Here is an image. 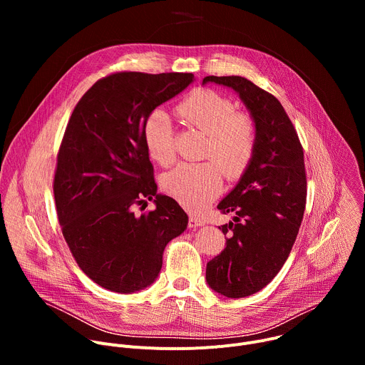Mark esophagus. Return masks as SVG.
<instances>
[{"mask_svg": "<svg viewBox=\"0 0 365 365\" xmlns=\"http://www.w3.org/2000/svg\"><path fill=\"white\" fill-rule=\"evenodd\" d=\"M202 225H205V221L200 218V217H197V215H189V227L190 228H196V227H202Z\"/></svg>", "mask_w": 365, "mask_h": 365, "instance_id": "1", "label": "esophagus"}]
</instances>
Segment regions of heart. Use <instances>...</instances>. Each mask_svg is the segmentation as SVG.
I'll return each mask as SVG.
<instances>
[{
  "instance_id": "obj_1",
  "label": "heart",
  "mask_w": 365,
  "mask_h": 365,
  "mask_svg": "<svg viewBox=\"0 0 365 365\" xmlns=\"http://www.w3.org/2000/svg\"><path fill=\"white\" fill-rule=\"evenodd\" d=\"M231 98L207 88L189 92L176 106L179 120L206 135L202 163H180L163 176V190L187 210H199L221 189L222 175L228 180L240 179L250 168L258 143L255 120L235 111ZM143 140L150 158L162 166L173 163L176 148L173 123L162 111L154 110L143 125Z\"/></svg>"
}]
</instances>
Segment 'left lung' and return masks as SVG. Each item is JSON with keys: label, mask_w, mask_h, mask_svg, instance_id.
<instances>
[{"label": "left lung", "mask_w": 365, "mask_h": 365, "mask_svg": "<svg viewBox=\"0 0 365 365\" xmlns=\"http://www.w3.org/2000/svg\"><path fill=\"white\" fill-rule=\"evenodd\" d=\"M237 91L258 128L254 159L218 210L225 248L206 264V282L227 297H245L280 272L296 241L306 206V170L299 135L279 99L242 76H206Z\"/></svg>", "instance_id": "1"}]
</instances>
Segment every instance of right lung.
I'll use <instances>...</instances> for the list:
<instances>
[{
	"label": "right lung",
	"mask_w": 365,
	"mask_h": 365,
	"mask_svg": "<svg viewBox=\"0 0 365 365\" xmlns=\"http://www.w3.org/2000/svg\"><path fill=\"white\" fill-rule=\"evenodd\" d=\"M192 81V73L115 72L96 81L69 118L53 179L58 220L75 262L103 289L151 284L168 242L187 225L179 203L155 193L143 125ZM154 195L155 210L134 216Z\"/></svg>",
	"instance_id": "right-lung-1"
}]
</instances>
